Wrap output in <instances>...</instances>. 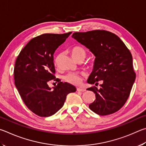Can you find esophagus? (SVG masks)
Segmentation results:
<instances>
[{
  "instance_id": "obj_1",
  "label": "esophagus",
  "mask_w": 146,
  "mask_h": 146,
  "mask_svg": "<svg viewBox=\"0 0 146 146\" xmlns=\"http://www.w3.org/2000/svg\"><path fill=\"white\" fill-rule=\"evenodd\" d=\"M77 91H78V92H85V91H86V89H85V88H77Z\"/></svg>"
}]
</instances>
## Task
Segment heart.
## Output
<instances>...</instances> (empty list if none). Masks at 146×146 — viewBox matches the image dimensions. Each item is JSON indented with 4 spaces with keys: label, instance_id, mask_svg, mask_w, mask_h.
<instances>
[{
    "label": "heart",
    "instance_id": "heart-1",
    "mask_svg": "<svg viewBox=\"0 0 146 146\" xmlns=\"http://www.w3.org/2000/svg\"><path fill=\"white\" fill-rule=\"evenodd\" d=\"M71 54L72 57L76 59L79 57L85 58L86 52L83 48L76 46L72 48L71 50ZM85 77V74L84 73H76V72H70L64 76V80L65 81L70 83L72 85H80L83 78Z\"/></svg>",
    "mask_w": 146,
    "mask_h": 146
}]
</instances>
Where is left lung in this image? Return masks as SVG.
Masks as SVG:
<instances>
[{
	"label": "left lung",
	"instance_id": "8db88e82",
	"mask_svg": "<svg viewBox=\"0 0 146 146\" xmlns=\"http://www.w3.org/2000/svg\"><path fill=\"white\" fill-rule=\"evenodd\" d=\"M72 37L96 57L88 83L96 85L102 81L99 89L95 86L87 89L96 94L89 108L99 115L117 111L129 98L136 76L130 51L116 35L107 31L76 32Z\"/></svg>",
	"mask_w": 146,
	"mask_h": 146
}]
</instances>
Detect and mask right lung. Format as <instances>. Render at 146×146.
<instances>
[{"label":"right lung","instance_id":"add662e5","mask_svg":"<svg viewBox=\"0 0 146 146\" xmlns=\"http://www.w3.org/2000/svg\"><path fill=\"white\" fill-rule=\"evenodd\" d=\"M72 32L64 34H43L31 40L20 51L15 62V86L25 105L40 117H49L60 110L69 93L76 88L56 79L54 74V53ZM58 82L53 89L48 83Z\"/></svg>","mask_w":146,"mask_h":146}]
</instances>
